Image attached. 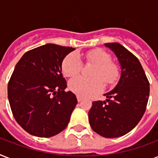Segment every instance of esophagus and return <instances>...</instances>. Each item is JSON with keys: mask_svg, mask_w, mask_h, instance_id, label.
<instances>
[{"mask_svg": "<svg viewBox=\"0 0 158 158\" xmlns=\"http://www.w3.org/2000/svg\"><path fill=\"white\" fill-rule=\"evenodd\" d=\"M77 100H78V102H80L83 100V98H82L80 96H77Z\"/></svg>", "mask_w": 158, "mask_h": 158, "instance_id": "esophagus-1", "label": "esophagus"}]
</instances>
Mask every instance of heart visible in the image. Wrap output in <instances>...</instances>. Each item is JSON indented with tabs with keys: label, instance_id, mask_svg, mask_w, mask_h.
Masks as SVG:
<instances>
[{
	"label": "heart",
	"instance_id": "1",
	"mask_svg": "<svg viewBox=\"0 0 158 158\" xmlns=\"http://www.w3.org/2000/svg\"><path fill=\"white\" fill-rule=\"evenodd\" d=\"M85 59L87 62L94 64L91 72V75L94 77L78 76L69 82L70 91L81 97H87L101 92L103 89L102 79L106 84H112L118 77L117 67L114 63L110 62L111 58L110 55L104 51L100 49L90 51L85 56ZM81 58L76 52L67 55L62 61V72L67 77L77 75L81 70Z\"/></svg>",
	"mask_w": 158,
	"mask_h": 158
}]
</instances>
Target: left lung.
Segmentation results:
<instances>
[{"label": "left lung", "mask_w": 158, "mask_h": 158, "mask_svg": "<svg viewBox=\"0 0 158 158\" xmlns=\"http://www.w3.org/2000/svg\"><path fill=\"white\" fill-rule=\"evenodd\" d=\"M117 57L120 77L105 94L106 101L93 102L89 112L90 126L105 138H117L132 130L144 114L149 97V82L139 60L118 43H105Z\"/></svg>", "instance_id": "left-lung-1"}]
</instances>
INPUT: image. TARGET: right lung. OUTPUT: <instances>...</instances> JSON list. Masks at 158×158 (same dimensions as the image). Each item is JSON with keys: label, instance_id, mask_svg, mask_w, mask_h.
<instances>
[{"label": "right lung", "instance_id": "obj_1", "mask_svg": "<svg viewBox=\"0 0 158 158\" xmlns=\"http://www.w3.org/2000/svg\"><path fill=\"white\" fill-rule=\"evenodd\" d=\"M74 50L48 43L27 52L16 64L8 84V99L14 117L28 134L52 137L69 124L78 102L72 92L64 91L61 64Z\"/></svg>", "mask_w": 158, "mask_h": 158}]
</instances>
